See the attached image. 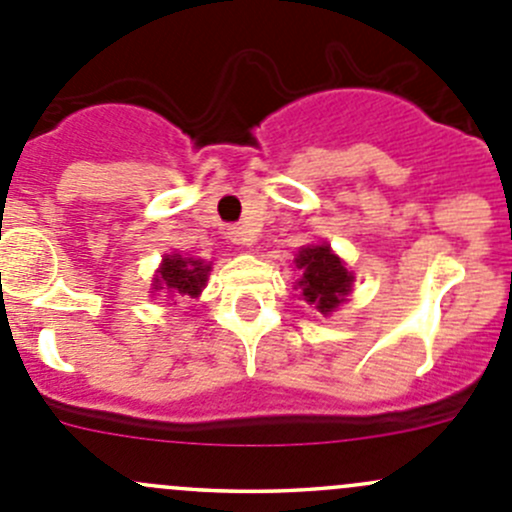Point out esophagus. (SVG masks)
<instances>
[{
	"instance_id": "34e87169",
	"label": "esophagus",
	"mask_w": 512,
	"mask_h": 512,
	"mask_svg": "<svg viewBox=\"0 0 512 512\" xmlns=\"http://www.w3.org/2000/svg\"><path fill=\"white\" fill-rule=\"evenodd\" d=\"M227 237H230V242H235V245H252V240L255 237L250 235V230H245V227H232L230 232H227Z\"/></svg>"
}]
</instances>
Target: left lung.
Segmentation results:
<instances>
[{
  "instance_id": "1",
  "label": "left lung",
  "mask_w": 512,
  "mask_h": 512,
  "mask_svg": "<svg viewBox=\"0 0 512 512\" xmlns=\"http://www.w3.org/2000/svg\"><path fill=\"white\" fill-rule=\"evenodd\" d=\"M294 265L299 270L297 287L302 289V299L324 317L332 314L352 292L354 275L334 255L327 242L302 247L294 257Z\"/></svg>"
}]
</instances>
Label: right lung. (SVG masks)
<instances>
[{
	"instance_id": "right-lung-1",
	"label": "right lung",
	"mask_w": 512,
	"mask_h": 512,
	"mask_svg": "<svg viewBox=\"0 0 512 512\" xmlns=\"http://www.w3.org/2000/svg\"><path fill=\"white\" fill-rule=\"evenodd\" d=\"M208 275L210 265H205L203 260L183 255H165L156 277H153V289L170 294V297L195 299L203 292V287L208 285Z\"/></svg>"
}]
</instances>
